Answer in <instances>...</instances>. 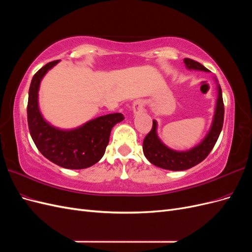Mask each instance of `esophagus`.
<instances>
[{
    "label": "esophagus",
    "instance_id": "34e87169",
    "mask_svg": "<svg viewBox=\"0 0 252 252\" xmlns=\"http://www.w3.org/2000/svg\"><path fill=\"white\" fill-rule=\"evenodd\" d=\"M132 111L134 114H138L140 112L144 111V104L141 100L138 101H134L132 104Z\"/></svg>",
    "mask_w": 252,
    "mask_h": 252
}]
</instances>
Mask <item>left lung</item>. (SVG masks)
I'll list each match as a JSON object with an SVG mask.
<instances>
[{"instance_id":"left-lung-1","label":"left lung","mask_w":252,"mask_h":252,"mask_svg":"<svg viewBox=\"0 0 252 252\" xmlns=\"http://www.w3.org/2000/svg\"><path fill=\"white\" fill-rule=\"evenodd\" d=\"M184 63L186 67L190 70H200L208 72L207 68L204 67L199 62L191 59H184ZM217 82L218 89V98L215 110V116H213L212 124L210 126L209 131L205 135V138L201 141L200 144L185 151L173 150L159 140L157 132L158 123L157 121H152V129L150 132L145 136L143 142V152L148 161L159 168L181 171L191 168V167L201 163L207 158L210 154L213 146H215L219 135L222 131L223 123H224V103L222 96V89H220L218 80L215 78Z\"/></svg>"}]
</instances>
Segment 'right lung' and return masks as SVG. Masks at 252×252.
<instances>
[{"label":"right lung","instance_id":"obj_1","mask_svg":"<svg viewBox=\"0 0 252 252\" xmlns=\"http://www.w3.org/2000/svg\"><path fill=\"white\" fill-rule=\"evenodd\" d=\"M58 63L59 61H53L42 67L30 83L27 105L30 135L36 148L50 162L67 169L88 168L103 158L112 127L123 121L124 116L106 114L73 129H60L48 123L40 111L39 89L44 75Z\"/></svg>","mask_w":252,"mask_h":252}]
</instances>
